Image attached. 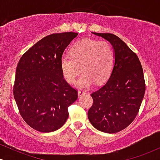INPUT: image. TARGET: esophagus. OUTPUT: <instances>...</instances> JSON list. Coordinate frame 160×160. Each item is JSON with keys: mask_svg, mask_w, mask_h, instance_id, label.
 <instances>
[{"mask_svg": "<svg viewBox=\"0 0 160 160\" xmlns=\"http://www.w3.org/2000/svg\"><path fill=\"white\" fill-rule=\"evenodd\" d=\"M86 92H84V91H82V90L78 91V97H79V98H81L82 96H83V95H86Z\"/></svg>", "mask_w": 160, "mask_h": 160, "instance_id": "34e87169", "label": "esophagus"}]
</instances>
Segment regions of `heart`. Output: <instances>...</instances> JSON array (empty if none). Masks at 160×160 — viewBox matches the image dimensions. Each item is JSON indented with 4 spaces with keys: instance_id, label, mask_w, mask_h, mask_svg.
Returning <instances> with one entry per match:
<instances>
[{
    "instance_id": "b5f03b06",
    "label": "heart",
    "mask_w": 160,
    "mask_h": 160,
    "mask_svg": "<svg viewBox=\"0 0 160 160\" xmlns=\"http://www.w3.org/2000/svg\"><path fill=\"white\" fill-rule=\"evenodd\" d=\"M70 53L71 56H63L60 60L62 73L69 83L76 81L80 67L83 72L77 82L80 89L90 87L94 82L102 83L111 76L115 54L108 42L83 38L71 45Z\"/></svg>"
}]
</instances>
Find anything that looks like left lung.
Masks as SVG:
<instances>
[{
  "mask_svg": "<svg viewBox=\"0 0 160 160\" xmlns=\"http://www.w3.org/2000/svg\"><path fill=\"white\" fill-rule=\"evenodd\" d=\"M110 42L115 54L114 67L104 85L92 93L93 104L88 118L96 129L116 133L135 120L145 92L144 77L138 57L117 36L92 32Z\"/></svg>",
  "mask_w": 160,
  "mask_h": 160,
  "instance_id": "1",
  "label": "left lung"
}]
</instances>
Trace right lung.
<instances>
[{"instance_id":"add662e5","label":"right lung","mask_w":160,"mask_h":160,"mask_svg":"<svg viewBox=\"0 0 160 160\" xmlns=\"http://www.w3.org/2000/svg\"><path fill=\"white\" fill-rule=\"evenodd\" d=\"M78 33L48 35L20 58L16 71L13 96L25 122L40 132L58 129L68 118V108L78 91L65 81L60 60Z\"/></svg>"}]
</instances>
